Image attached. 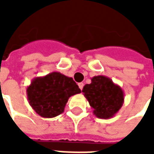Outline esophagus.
<instances>
[{"instance_id":"34e87169","label":"esophagus","mask_w":154,"mask_h":154,"mask_svg":"<svg viewBox=\"0 0 154 154\" xmlns=\"http://www.w3.org/2000/svg\"><path fill=\"white\" fill-rule=\"evenodd\" d=\"M83 86H84V84L82 83V82H80V83H78V87H79V88H80L81 90H82V88H83Z\"/></svg>"}]
</instances>
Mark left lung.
<instances>
[{
    "mask_svg": "<svg viewBox=\"0 0 154 154\" xmlns=\"http://www.w3.org/2000/svg\"><path fill=\"white\" fill-rule=\"evenodd\" d=\"M93 114L99 119H110L122 107L125 93L119 85L106 76H96L90 84H86L82 89Z\"/></svg>",
    "mask_w": 154,
    "mask_h": 154,
    "instance_id": "8db88e82",
    "label": "left lung"
}]
</instances>
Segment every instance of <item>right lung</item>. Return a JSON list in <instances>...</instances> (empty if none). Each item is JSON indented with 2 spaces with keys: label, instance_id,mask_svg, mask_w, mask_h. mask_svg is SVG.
Returning a JSON list of instances; mask_svg holds the SVG:
<instances>
[{
  "label": "right lung",
  "instance_id": "add662e5",
  "mask_svg": "<svg viewBox=\"0 0 154 154\" xmlns=\"http://www.w3.org/2000/svg\"><path fill=\"white\" fill-rule=\"evenodd\" d=\"M26 92L29 103L38 116L53 118L63 113L69 97L81 90L72 77L53 72L35 77Z\"/></svg>",
  "mask_w": 154,
  "mask_h": 154
}]
</instances>
